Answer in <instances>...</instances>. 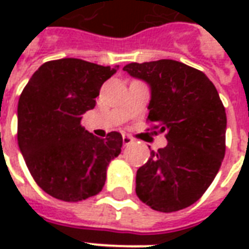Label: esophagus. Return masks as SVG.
I'll return each instance as SVG.
<instances>
[{
    "instance_id": "esophagus-1",
    "label": "esophagus",
    "mask_w": 249,
    "mask_h": 249,
    "mask_svg": "<svg viewBox=\"0 0 249 249\" xmlns=\"http://www.w3.org/2000/svg\"><path fill=\"white\" fill-rule=\"evenodd\" d=\"M123 142H124V145H129L133 142V139L129 135H123Z\"/></svg>"
}]
</instances>
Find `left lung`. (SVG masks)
<instances>
[{"label": "left lung", "mask_w": 249, "mask_h": 249, "mask_svg": "<svg viewBox=\"0 0 249 249\" xmlns=\"http://www.w3.org/2000/svg\"><path fill=\"white\" fill-rule=\"evenodd\" d=\"M124 71L151 85L146 120L168 140L139 168L136 193L155 211L187 208L208 189L224 159L227 114L219 93L203 71L175 60L130 62Z\"/></svg>", "instance_id": "obj_1"}]
</instances>
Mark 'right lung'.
Segmentation results:
<instances>
[{"label":"right lung","instance_id":"1","mask_svg":"<svg viewBox=\"0 0 249 249\" xmlns=\"http://www.w3.org/2000/svg\"><path fill=\"white\" fill-rule=\"evenodd\" d=\"M114 73L80 58L53 60L38 68L19 96V151L37 185L53 197L80 201L97 195L108 164L121 152V133L98 139L81 125Z\"/></svg>","mask_w":249,"mask_h":249}]
</instances>
